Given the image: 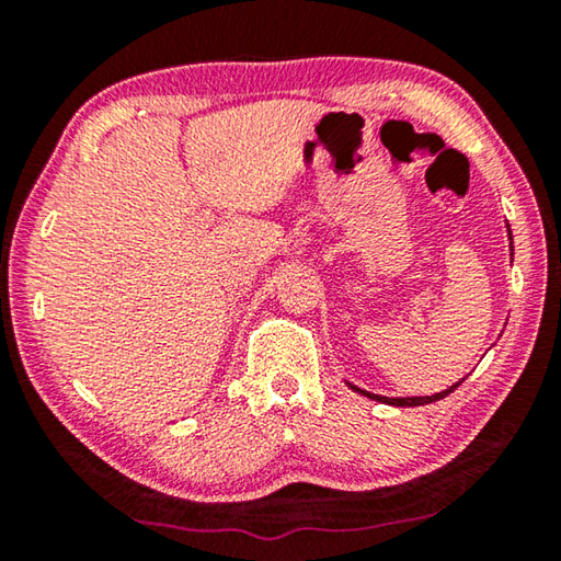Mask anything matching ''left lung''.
<instances>
[{"label":"left lung","instance_id":"left-lung-1","mask_svg":"<svg viewBox=\"0 0 561 561\" xmlns=\"http://www.w3.org/2000/svg\"><path fill=\"white\" fill-rule=\"evenodd\" d=\"M507 234H510V250H512V232H510V225H507ZM515 254V252H512ZM465 381V378H462ZM462 381H458V383H453L450 388H445V391H440V393H435V396H415V398H386V396H376V393H368V391H364V388H358V386H351L348 383V388H354L356 393H360V396H366V398H374V401H378V403H388V405H425V403H433V401H440V398H445V396H450L455 388H458Z\"/></svg>","mask_w":561,"mask_h":561}]
</instances>
